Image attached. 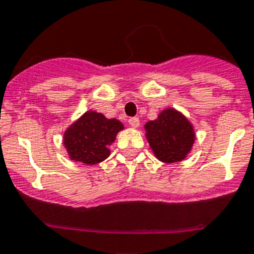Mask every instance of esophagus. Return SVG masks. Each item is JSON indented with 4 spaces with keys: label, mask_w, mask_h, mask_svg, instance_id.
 <instances>
[{
    "label": "esophagus",
    "mask_w": 254,
    "mask_h": 254,
    "mask_svg": "<svg viewBox=\"0 0 254 254\" xmlns=\"http://www.w3.org/2000/svg\"><path fill=\"white\" fill-rule=\"evenodd\" d=\"M128 123H129V126H131V127H133V128H137V127L140 126L139 118H136V117H133V118H129Z\"/></svg>",
    "instance_id": "1"
}]
</instances>
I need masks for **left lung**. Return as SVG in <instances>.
Masks as SVG:
<instances>
[{
    "label": "left lung",
    "mask_w": 254,
    "mask_h": 254,
    "mask_svg": "<svg viewBox=\"0 0 254 254\" xmlns=\"http://www.w3.org/2000/svg\"><path fill=\"white\" fill-rule=\"evenodd\" d=\"M145 131L154 156L166 163L183 161L194 142L193 127L175 109L163 110L158 118L146 123Z\"/></svg>",
    "instance_id": "obj_1"
}]
</instances>
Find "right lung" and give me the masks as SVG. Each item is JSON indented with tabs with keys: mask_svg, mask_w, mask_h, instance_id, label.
Instances as JSON below:
<instances>
[{
	"mask_svg": "<svg viewBox=\"0 0 254 254\" xmlns=\"http://www.w3.org/2000/svg\"><path fill=\"white\" fill-rule=\"evenodd\" d=\"M123 128L118 119H108L101 113L87 112L66 129L64 144L71 160L96 165L110 156L109 146Z\"/></svg>",
	"mask_w": 254,
	"mask_h": 254,
	"instance_id": "right-lung-1",
	"label": "right lung"
}]
</instances>
